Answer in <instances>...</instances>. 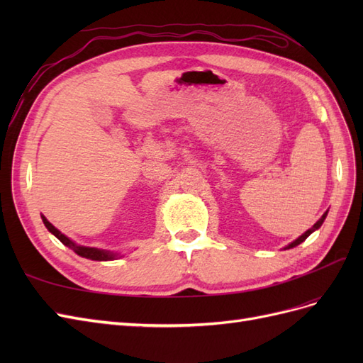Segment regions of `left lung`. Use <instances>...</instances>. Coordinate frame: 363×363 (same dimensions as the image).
Wrapping results in <instances>:
<instances>
[{
	"label": "left lung",
	"instance_id": "1",
	"mask_svg": "<svg viewBox=\"0 0 363 363\" xmlns=\"http://www.w3.org/2000/svg\"><path fill=\"white\" fill-rule=\"evenodd\" d=\"M325 216H327V212L320 218V219H318V221L313 224V227L312 228H309V230H307V232L306 233H303L300 238H296L295 240H294V242H291L288 247H284V250H289V248H294V247H296V245H300L301 242H304V240L307 239V238H309V235H312L313 232H315V230H318V228H320L321 225H323V223H324V219H325Z\"/></svg>",
	"mask_w": 363,
	"mask_h": 363
}]
</instances>
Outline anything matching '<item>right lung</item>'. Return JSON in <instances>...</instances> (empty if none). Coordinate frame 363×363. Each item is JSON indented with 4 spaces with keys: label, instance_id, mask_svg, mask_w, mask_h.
I'll return each instance as SVG.
<instances>
[{
    "label": "right lung",
    "instance_id": "right-lung-1",
    "mask_svg": "<svg viewBox=\"0 0 363 363\" xmlns=\"http://www.w3.org/2000/svg\"><path fill=\"white\" fill-rule=\"evenodd\" d=\"M42 221L43 224H45V227L48 228V232L52 233L54 236H56L60 242L63 245L69 247L72 251H75L77 255L82 256V257H86V259H91V260H113L118 255L116 252H111V251H106V250H100V248H92V247H83V245H77L75 242H72V240L65 236L63 233H60L59 230L54 227L48 219L42 215Z\"/></svg>",
    "mask_w": 363,
    "mask_h": 363
}]
</instances>
